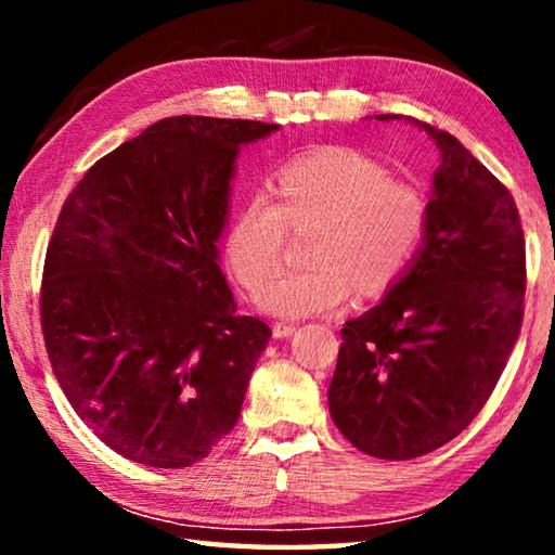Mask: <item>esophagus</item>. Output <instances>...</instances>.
Wrapping results in <instances>:
<instances>
[{"label":"esophagus","instance_id":"obj_1","mask_svg":"<svg viewBox=\"0 0 555 555\" xmlns=\"http://www.w3.org/2000/svg\"><path fill=\"white\" fill-rule=\"evenodd\" d=\"M296 323H284V321H281V323H274V327H271V331H274V337H276V340H284V337H291V335H294L296 333Z\"/></svg>","mask_w":555,"mask_h":555}]
</instances>
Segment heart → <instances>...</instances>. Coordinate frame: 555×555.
Returning a JSON list of instances; mask_svg holds the SVG:
<instances>
[{"instance_id":"obj_1","label":"heart","mask_w":555,"mask_h":555,"mask_svg":"<svg viewBox=\"0 0 555 555\" xmlns=\"http://www.w3.org/2000/svg\"><path fill=\"white\" fill-rule=\"evenodd\" d=\"M274 198L257 193L230 222L224 251L244 286L257 291L275 273L288 227L319 222L308 270L259 291L261 311L281 318L333 313L357 286L377 296L397 281L426 232V201L409 183L347 149H325L281 168Z\"/></svg>"}]
</instances>
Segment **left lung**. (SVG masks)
Returning <instances> with one entry per match:
<instances>
[{
	"instance_id": "obj_1",
	"label": "left lung",
	"mask_w": 555,
	"mask_h": 555,
	"mask_svg": "<svg viewBox=\"0 0 555 555\" xmlns=\"http://www.w3.org/2000/svg\"><path fill=\"white\" fill-rule=\"evenodd\" d=\"M421 247L377 306L340 331L327 403L362 453L411 460L469 426L519 337L526 251L512 193L448 131Z\"/></svg>"
}]
</instances>
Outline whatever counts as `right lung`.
Masks as SVG:
<instances>
[{
  "instance_id": "1",
  "label": "right lung",
  "mask_w": 555,
  "mask_h": 555,
  "mask_svg": "<svg viewBox=\"0 0 555 555\" xmlns=\"http://www.w3.org/2000/svg\"><path fill=\"white\" fill-rule=\"evenodd\" d=\"M279 125L168 117L68 195L46 251L41 327L92 434L149 467L208 457L237 424L267 323L234 313L218 242L242 146Z\"/></svg>"
}]
</instances>
